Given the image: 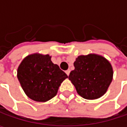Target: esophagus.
Listing matches in <instances>:
<instances>
[{"mask_svg":"<svg viewBox=\"0 0 127 127\" xmlns=\"http://www.w3.org/2000/svg\"><path fill=\"white\" fill-rule=\"evenodd\" d=\"M70 69H68L67 71H66V73L67 74V76H69V73H70Z\"/></svg>","mask_w":127,"mask_h":127,"instance_id":"esophagus-1","label":"esophagus"}]
</instances>
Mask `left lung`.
<instances>
[{"mask_svg":"<svg viewBox=\"0 0 127 127\" xmlns=\"http://www.w3.org/2000/svg\"><path fill=\"white\" fill-rule=\"evenodd\" d=\"M68 79L83 98L95 100L105 94L112 81L113 71L110 63L97 54L79 56L73 64Z\"/></svg>","mask_w":127,"mask_h":127,"instance_id":"left-lung-1","label":"left lung"}]
</instances>
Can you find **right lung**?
Returning <instances> with one entry per match:
<instances>
[{"label": "right lung", "instance_id": "right-lung-1", "mask_svg": "<svg viewBox=\"0 0 127 127\" xmlns=\"http://www.w3.org/2000/svg\"><path fill=\"white\" fill-rule=\"evenodd\" d=\"M68 78L49 55L27 56L17 69V78L25 94L37 102H46L56 95L61 83Z\"/></svg>", "mask_w": 127, "mask_h": 127}]
</instances>
